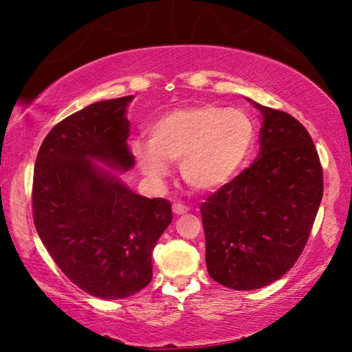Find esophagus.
<instances>
[{
    "label": "esophagus",
    "instance_id": "esophagus-1",
    "mask_svg": "<svg viewBox=\"0 0 352 352\" xmlns=\"http://www.w3.org/2000/svg\"><path fill=\"white\" fill-rule=\"evenodd\" d=\"M172 211H174V214H177V216H182V214H186L189 211V208L182 205V204H174V206H172Z\"/></svg>",
    "mask_w": 352,
    "mask_h": 352
}]
</instances>
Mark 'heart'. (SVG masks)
Listing matches in <instances>:
<instances>
[{
    "instance_id": "b5f03b06",
    "label": "heart",
    "mask_w": 352,
    "mask_h": 352,
    "mask_svg": "<svg viewBox=\"0 0 352 352\" xmlns=\"http://www.w3.org/2000/svg\"><path fill=\"white\" fill-rule=\"evenodd\" d=\"M254 141V122L245 111L208 104L163 113L148 129V141H135L132 152L148 180L160 183L169 162L182 160L183 180L214 192L243 169Z\"/></svg>"
}]
</instances>
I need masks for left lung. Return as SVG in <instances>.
<instances>
[{
    "label": "left lung",
    "mask_w": 352,
    "mask_h": 352,
    "mask_svg": "<svg viewBox=\"0 0 352 352\" xmlns=\"http://www.w3.org/2000/svg\"><path fill=\"white\" fill-rule=\"evenodd\" d=\"M261 111L254 163L201 204L206 267L225 287L254 290L287 273L323 197V169L307 130L289 113Z\"/></svg>",
    "instance_id": "left-lung-1"
}]
</instances>
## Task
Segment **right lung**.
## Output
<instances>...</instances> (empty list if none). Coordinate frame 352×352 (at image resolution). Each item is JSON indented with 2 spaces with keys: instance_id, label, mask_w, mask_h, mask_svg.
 <instances>
[{
  "instance_id": "1",
  "label": "right lung",
  "mask_w": 352,
  "mask_h": 352,
  "mask_svg": "<svg viewBox=\"0 0 352 352\" xmlns=\"http://www.w3.org/2000/svg\"><path fill=\"white\" fill-rule=\"evenodd\" d=\"M99 100L46 135L35 160L32 211L41 242L77 287L102 300L136 294L152 279V252L172 222L166 199L133 192L127 107Z\"/></svg>"
}]
</instances>
